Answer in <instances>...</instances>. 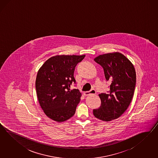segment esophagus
Returning a JSON list of instances; mask_svg holds the SVG:
<instances>
[{"mask_svg": "<svg viewBox=\"0 0 158 158\" xmlns=\"http://www.w3.org/2000/svg\"><path fill=\"white\" fill-rule=\"evenodd\" d=\"M96 91L94 89H92L90 91H85L83 93V94L85 96H89L90 94H96Z\"/></svg>", "mask_w": 158, "mask_h": 158, "instance_id": "obj_1", "label": "esophagus"}]
</instances>
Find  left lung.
Wrapping results in <instances>:
<instances>
[{
    "instance_id": "left-lung-1",
    "label": "left lung",
    "mask_w": 158,
    "mask_h": 158,
    "mask_svg": "<svg viewBox=\"0 0 158 158\" xmlns=\"http://www.w3.org/2000/svg\"><path fill=\"white\" fill-rule=\"evenodd\" d=\"M94 60L103 68L106 81H110L109 94L101 93L100 107L93 110L98 119L110 122L119 118L129 107L134 94L136 73L133 64L119 52L100 55Z\"/></svg>"
}]
</instances>
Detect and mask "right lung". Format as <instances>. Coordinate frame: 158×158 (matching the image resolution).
<instances>
[{"label": "right lung", "instance_id": "1", "mask_svg": "<svg viewBox=\"0 0 158 158\" xmlns=\"http://www.w3.org/2000/svg\"><path fill=\"white\" fill-rule=\"evenodd\" d=\"M85 55H57L48 58L39 69L35 87L39 102L46 115L58 122L72 117L81 93L71 90L75 68Z\"/></svg>", "mask_w": 158, "mask_h": 158}]
</instances>
